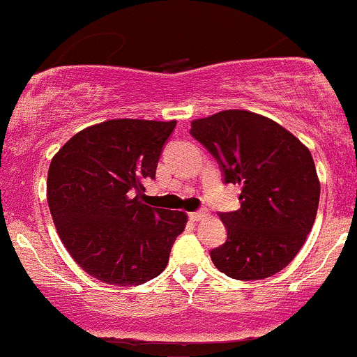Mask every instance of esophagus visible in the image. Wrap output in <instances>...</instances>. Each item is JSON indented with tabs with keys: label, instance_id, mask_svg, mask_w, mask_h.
I'll return each instance as SVG.
<instances>
[{
	"label": "esophagus",
	"instance_id": "34e87169",
	"mask_svg": "<svg viewBox=\"0 0 357 357\" xmlns=\"http://www.w3.org/2000/svg\"><path fill=\"white\" fill-rule=\"evenodd\" d=\"M204 215H206V211H204V210H197V211H192V213H189V218L192 222H197V220H201V218H203Z\"/></svg>",
	"mask_w": 357,
	"mask_h": 357
}]
</instances>
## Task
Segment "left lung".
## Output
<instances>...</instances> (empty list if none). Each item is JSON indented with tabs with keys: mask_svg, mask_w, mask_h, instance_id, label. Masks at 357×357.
Returning a JSON list of instances; mask_svg holds the SVG:
<instances>
[{
	"mask_svg": "<svg viewBox=\"0 0 357 357\" xmlns=\"http://www.w3.org/2000/svg\"><path fill=\"white\" fill-rule=\"evenodd\" d=\"M190 135L217 160L222 182L241 185V208L218 213L227 239L211 250V262L232 280L280 273L317 213L319 180L309 149L273 119L238 109L196 119Z\"/></svg>",
	"mask_w": 357,
	"mask_h": 357,
	"instance_id": "1",
	"label": "left lung"
}]
</instances>
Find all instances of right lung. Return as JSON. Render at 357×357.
Listing matches in <instances>:
<instances>
[{"instance_id": "right-lung-1", "label": "right lung", "mask_w": 357, "mask_h": 357, "mask_svg": "<svg viewBox=\"0 0 357 357\" xmlns=\"http://www.w3.org/2000/svg\"><path fill=\"white\" fill-rule=\"evenodd\" d=\"M175 125L111 119L81 130L52 160L55 227L77 266L102 283L137 287L160 276L185 227V213L142 201Z\"/></svg>"}]
</instances>
